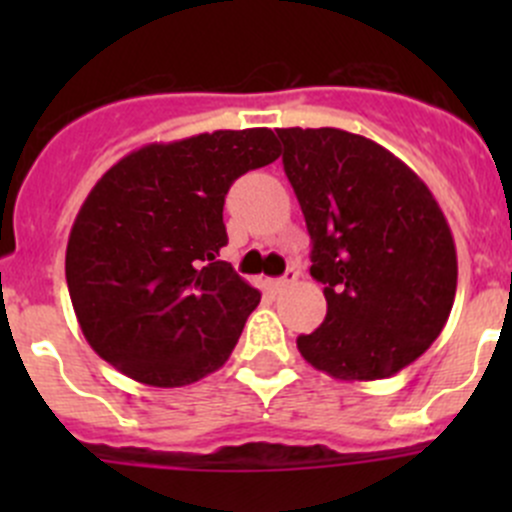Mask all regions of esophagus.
Listing matches in <instances>:
<instances>
[{"mask_svg":"<svg viewBox=\"0 0 512 512\" xmlns=\"http://www.w3.org/2000/svg\"><path fill=\"white\" fill-rule=\"evenodd\" d=\"M294 280H297V272H294V270H287L285 275L277 277V280H267V287H270L272 292H282V289L292 285Z\"/></svg>","mask_w":512,"mask_h":512,"instance_id":"1","label":"esophagus"}]
</instances>
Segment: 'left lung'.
I'll return each mask as SVG.
<instances>
[{
	"mask_svg": "<svg viewBox=\"0 0 512 512\" xmlns=\"http://www.w3.org/2000/svg\"><path fill=\"white\" fill-rule=\"evenodd\" d=\"M312 237L327 317L297 349L342 381L394 376L446 327L458 262L451 227L421 178L342 128H277Z\"/></svg>",
	"mask_w": 512,
	"mask_h": 512,
	"instance_id": "1",
	"label": "left lung"
}]
</instances>
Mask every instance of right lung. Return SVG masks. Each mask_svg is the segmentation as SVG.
<instances>
[{"instance_id":"obj_1","label":"right lung","mask_w":512,"mask_h":512,"mask_svg":"<svg viewBox=\"0 0 512 512\" xmlns=\"http://www.w3.org/2000/svg\"><path fill=\"white\" fill-rule=\"evenodd\" d=\"M277 158L270 128H245L151 143L103 173L66 247L71 304L101 359L160 389L225 364L260 304L220 260L225 195Z\"/></svg>"}]
</instances>
